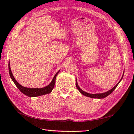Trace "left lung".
<instances>
[{
	"label": "left lung",
	"instance_id": "obj_1",
	"mask_svg": "<svg viewBox=\"0 0 134 134\" xmlns=\"http://www.w3.org/2000/svg\"><path fill=\"white\" fill-rule=\"evenodd\" d=\"M124 74H123V75L122 76V78H121V80L119 81V82L117 83L114 87H113V88H112L111 90H110L109 91H107L106 92H105V93H98V94H91V93H87L86 92H84L82 90H81V89L80 88V87H79V86L78 85V83H77L76 79V86L77 89H78V90H79V91L81 93H82V94H83L84 96H86V97H90V98H99V99L104 98H105V97H106L107 96H108V95L110 94L111 93L115 90V88L117 87V86H118V84L120 83V82H121V80H122V79L123 78V76H124Z\"/></svg>",
	"mask_w": 134,
	"mask_h": 134
}]
</instances>
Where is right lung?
I'll list each match as a JSON object with an SVG mask.
<instances>
[{"instance_id":"1","label":"right lung","mask_w":134,"mask_h":134,"mask_svg":"<svg viewBox=\"0 0 134 134\" xmlns=\"http://www.w3.org/2000/svg\"><path fill=\"white\" fill-rule=\"evenodd\" d=\"M8 68H9V72L10 76L11 79H12V80H13L14 83L15 84L16 87H17L18 88V90L22 93H23L24 94H25L28 97H31L42 96V95L47 94L48 93H51V92L52 91V90H53L54 87L55 86L56 77L58 75V73L60 71V70H59L57 72H56V74L54 76V78L52 79L51 82L48 84L47 86L42 88H29L23 87L21 84H19L17 82V80L15 79L13 74H12V72L10 69L9 62L8 64Z\"/></svg>"}]
</instances>
